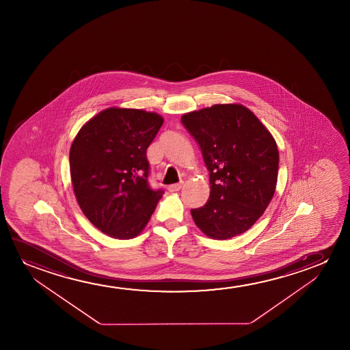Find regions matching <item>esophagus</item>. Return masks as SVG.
Returning a JSON list of instances; mask_svg holds the SVG:
<instances>
[{"label": "esophagus", "instance_id": "esophagus-1", "mask_svg": "<svg viewBox=\"0 0 350 350\" xmlns=\"http://www.w3.org/2000/svg\"><path fill=\"white\" fill-rule=\"evenodd\" d=\"M183 183H178V184H172V185H168L167 190L170 192H177L182 189Z\"/></svg>", "mask_w": 350, "mask_h": 350}]
</instances>
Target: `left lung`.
I'll list each match as a JSON object with an SVG mask.
<instances>
[{
	"instance_id": "8db88e82",
	"label": "left lung",
	"mask_w": 350,
	"mask_h": 350,
	"mask_svg": "<svg viewBox=\"0 0 350 350\" xmlns=\"http://www.w3.org/2000/svg\"><path fill=\"white\" fill-rule=\"evenodd\" d=\"M211 178L206 206L191 209L197 227L211 239L243 234L273 200L278 149L267 126L241 104H215L182 116Z\"/></svg>"
}]
</instances>
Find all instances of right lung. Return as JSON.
I'll return each instance as SVG.
<instances>
[{
  "mask_svg": "<svg viewBox=\"0 0 350 350\" xmlns=\"http://www.w3.org/2000/svg\"><path fill=\"white\" fill-rule=\"evenodd\" d=\"M163 123L157 112L113 106L87 120L72 141L74 195L92 225L111 238L137 237L163 197L149 187L146 155Z\"/></svg>",
  "mask_w": 350,
  "mask_h": 350,
  "instance_id": "obj_1",
  "label": "right lung"
}]
</instances>
